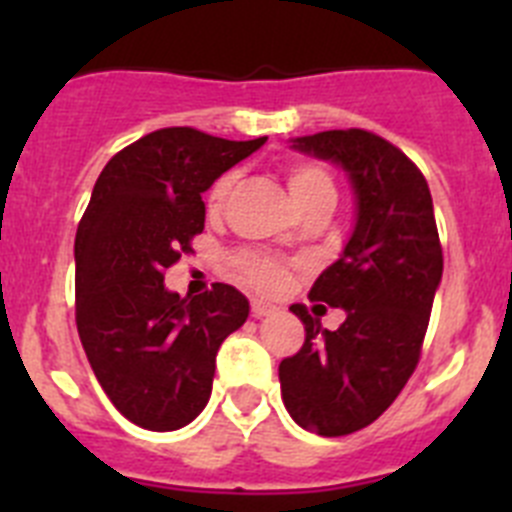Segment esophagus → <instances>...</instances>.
<instances>
[{
	"mask_svg": "<svg viewBox=\"0 0 512 512\" xmlns=\"http://www.w3.org/2000/svg\"><path fill=\"white\" fill-rule=\"evenodd\" d=\"M251 312H253V318H266V315H274V312H277V307L271 305V302L259 300V297H253V300H251Z\"/></svg>",
	"mask_w": 512,
	"mask_h": 512,
	"instance_id": "obj_1",
	"label": "esophagus"
}]
</instances>
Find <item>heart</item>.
<instances>
[{
  "label": "heart",
  "instance_id": "heart-1",
  "mask_svg": "<svg viewBox=\"0 0 512 512\" xmlns=\"http://www.w3.org/2000/svg\"><path fill=\"white\" fill-rule=\"evenodd\" d=\"M287 184L289 192H292V200L297 202L300 210L307 205H315V202H330V205H336V184H333L328 171L320 169V166H292L287 176ZM230 189H233V174L220 176V179L212 184L210 210H220V207L225 205ZM230 264H233V269L238 271L246 282L256 284V287L274 289L284 282L282 264H277V261L264 256V253H235L233 259H230Z\"/></svg>",
  "mask_w": 512,
  "mask_h": 512
}]
</instances>
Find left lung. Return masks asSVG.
I'll return each mask as SVG.
<instances>
[{"label":"left lung","instance_id":"obj_1","mask_svg":"<svg viewBox=\"0 0 512 512\" xmlns=\"http://www.w3.org/2000/svg\"><path fill=\"white\" fill-rule=\"evenodd\" d=\"M330 161L354 192V230L310 297L346 310L325 330L302 305L305 343L279 364L287 413L318 436H346L390 408L415 372L441 284L443 253L431 189L400 148L366 130H323L289 140Z\"/></svg>","mask_w":512,"mask_h":512}]
</instances>
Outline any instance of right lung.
Masks as SVG:
<instances>
[{
  "label": "right lung",
  "instance_id": "right-lung-1",
  "mask_svg": "<svg viewBox=\"0 0 512 512\" xmlns=\"http://www.w3.org/2000/svg\"><path fill=\"white\" fill-rule=\"evenodd\" d=\"M266 138L194 128L143 135L110 158L76 230V328L102 390L130 423L176 431L205 410L217 348L248 318L230 284L179 297L164 271L205 228L202 192Z\"/></svg>",
  "mask_w": 512,
  "mask_h": 512
}]
</instances>
